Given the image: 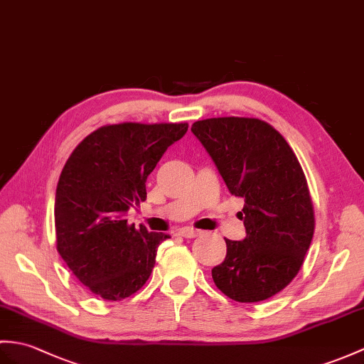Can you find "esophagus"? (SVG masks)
I'll return each instance as SVG.
<instances>
[{"mask_svg": "<svg viewBox=\"0 0 364 364\" xmlns=\"http://www.w3.org/2000/svg\"><path fill=\"white\" fill-rule=\"evenodd\" d=\"M203 231L200 230H193V228H183L181 230V235L186 239H193V237H198V235H201Z\"/></svg>", "mask_w": 364, "mask_h": 364, "instance_id": "34e87169", "label": "esophagus"}]
</instances>
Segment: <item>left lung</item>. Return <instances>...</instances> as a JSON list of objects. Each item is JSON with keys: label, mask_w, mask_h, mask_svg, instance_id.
Returning <instances> with one entry per match:
<instances>
[{"label": "left lung", "mask_w": 364, "mask_h": 364, "mask_svg": "<svg viewBox=\"0 0 364 364\" xmlns=\"http://www.w3.org/2000/svg\"><path fill=\"white\" fill-rule=\"evenodd\" d=\"M226 188L245 200L247 237L226 242L213 268L217 289L237 302H259L298 274L315 231L306 175L291 147L272 125L252 117H213L192 125Z\"/></svg>", "instance_id": "left-lung-1"}]
</instances>
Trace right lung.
<instances>
[{
  "instance_id": "add662e5",
  "label": "right lung",
  "mask_w": 364,
  "mask_h": 364,
  "mask_svg": "<svg viewBox=\"0 0 364 364\" xmlns=\"http://www.w3.org/2000/svg\"><path fill=\"white\" fill-rule=\"evenodd\" d=\"M188 124L124 122L100 127L74 149L55 191L57 251L79 281L107 301L147 282L159 243L171 235L129 225L146 201V181Z\"/></svg>"
}]
</instances>
